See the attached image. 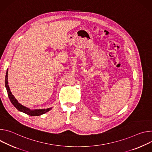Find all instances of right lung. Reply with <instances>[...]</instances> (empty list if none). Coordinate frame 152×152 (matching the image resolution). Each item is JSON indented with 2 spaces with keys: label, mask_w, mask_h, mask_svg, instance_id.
Masks as SVG:
<instances>
[{
  "label": "right lung",
  "mask_w": 152,
  "mask_h": 152,
  "mask_svg": "<svg viewBox=\"0 0 152 152\" xmlns=\"http://www.w3.org/2000/svg\"><path fill=\"white\" fill-rule=\"evenodd\" d=\"M5 87L7 88V91L8 92V97L11 101V103L13 104V106L18 109L19 111L22 112L27 115H29L30 116H39L42 114L45 113L46 112L49 111L51 108H48L46 109H36V110H30L29 109L26 107L25 106H23V105L20 104L19 103H18V100H17L14 95L12 94L11 92L10 91V89L9 88V86L8 85V69L6 72V75H5Z\"/></svg>",
  "instance_id": "add662e5"
}]
</instances>
